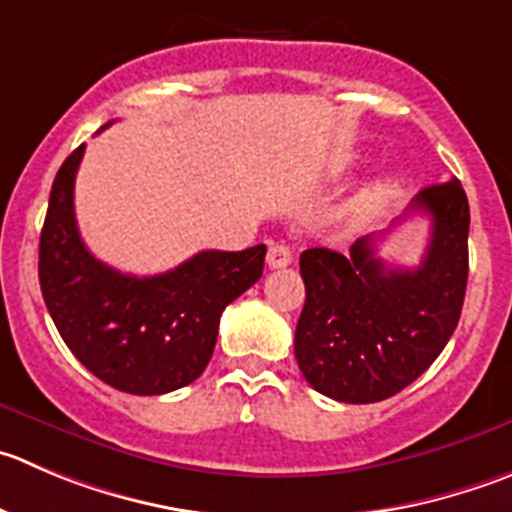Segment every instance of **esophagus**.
<instances>
[{
	"label": "esophagus",
	"mask_w": 512,
	"mask_h": 512,
	"mask_svg": "<svg viewBox=\"0 0 512 512\" xmlns=\"http://www.w3.org/2000/svg\"><path fill=\"white\" fill-rule=\"evenodd\" d=\"M291 261H294V253H291V248L286 246V243H274V246H269V253H266V264H269V269H284Z\"/></svg>",
	"instance_id": "1"
}]
</instances>
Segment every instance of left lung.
<instances>
[{
    "mask_svg": "<svg viewBox=\"0 0 512 512\" xmlns=\"http://www.w3.org/2000/svg\"><path fill=\"white\" fill-rule=\"evenodd\" d=\"M412 208L432 218L417 269L384 264L372 233L357 238L349 256L301 253L306 301L294 354L306 382L337 402L369 405L402 392L440 357L460 321L470 231L460 180L422 188Z\"/></svg>",
    "mask_w": 512,
    "mask_h": 512,
    "instance_id": "8db88e82",
    "label": "left lung"
}]
</instances>
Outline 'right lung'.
<instances>
[{
	"instance_id": "add662e5",
	"label": "right lung",
	"mask_w": 512,
	"mask_h": 512,
	"mask_svg": "<svg viewBox=\"0 0 512 512\" xmlns=\"http://www.w3.org/2000/svg\"><path fill=\"white\" fill-rule=\"evenodd\" d=\"M85 145L52 183L40 236V286L70 352L110 387L165 394L211 362L218 321L264 274L266 246L201 251L175 269L130 276L87 251L75 221V175Z\"/></svg>"
}]
</instances>
